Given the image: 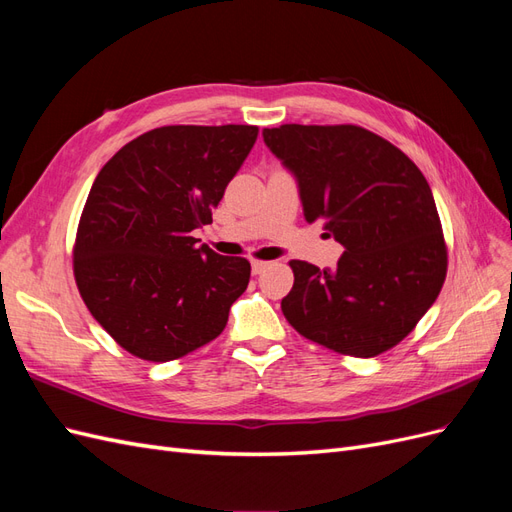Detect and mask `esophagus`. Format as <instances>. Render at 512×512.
<instances>
[{
	"mask_svg": "<svg viewBox=\"0 0 512 512\" xmlns=\"http://www.w3.org/2000/svg\"><path fill=\"white\" fill-rule=\"evenodd\" d=\"M267 267H269V262H265V260H252V273L254 275H260Z\"/></svg>",
	"mask_w": 512,
	"mask_h": 512,
	"instance_id": "34e87169",
	"label": "esophagus"
}]
</instances>
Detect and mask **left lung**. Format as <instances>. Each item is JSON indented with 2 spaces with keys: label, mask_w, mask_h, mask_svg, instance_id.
I'll return each mask as SVG.
<instances>
[{
  "label": "left lung",
  "mask_w": 512,
  "mask_h": 512,
  "mask_svg": "<svg viewBox=\"0 0 512 512\" xmlns=\"http://www.w3.org/2000/svg\"><path fill=\"white\" fill-rule=\"evenodd\" d=\"M265 145L297 179L305 220L344 254L335 269L292 260L294 286L282 299L303 337L350 356L399 344L438 299L446 245L436 200L418 166L359 126L262 130Z\"/></svg>",
  "instance_id": "left-lung-1"
}]
</instances>
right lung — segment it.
Returning a JSON list of instances; mask_svg holds the SVG:
<instances>
[{
  "mask_svg": "<svg viewBox=\"0 0 512 512\" xmlns=\"http://www.w3.org/2000/svg\"><path fill=\"white\" fill-rule=\"evenodd\" d=\"M256 126H164L108 160L74 243V277L104 331L145 361L179 359L218 337L250 284V262L196 245Z\"/></svg>",
  "mask_w": 512,
  "mask_h": 512,
  "instance_id": "add662e5",
  "label": "right lung"
}]
</instances>
